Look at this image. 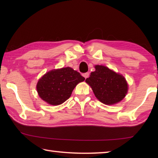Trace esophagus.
I'll use <instances>...</instances> for the list:
<instances>
[{
	"mask_svg": "<svg viewBox=\"0 0 158 158\" xmlns=\"http://www.w3.org/2000/svg\"><path fill=\"white\" fill-rule=\"evenodd\" d=\"M83 76H84V77L85 79H86V78H88V77H89V73H86L83 74Z\"/></svg>",
	"mask_w": 158,
	"mask_h": 158,
	"instance_id": "esophagus-1",
	"label": "esophagus"
}]
</instances>
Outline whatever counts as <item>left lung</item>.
<instances>
[{"mask_svg": "<svg viewBox=\"0 0 158 158\" xmlns=\"http://www.w3.org/2000/svg\"><path fill=\"white\" fill-rule=\"evenodd\" d=\"M95 68L85 82L91 87L95 97L108 105L121 102L128 90L124 77L103 65H95Z\"/></svg>", "mask_w": 158, "mask_h": 158, "instance_id": "obj_1", "label": "left lung"}]
</instances>
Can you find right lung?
Listing matches in <instances>:
<instances>
[{
  "label": "right lung",
  "instance_id": "right-lung-1",
  "mask_svg": "<svg viewBox=\"0 0 158 158\" xmlns=\"http://www.w3.org/2000/svg\"><path fill=\"white\" fill-rule=\"evenodd\" d=\"M84 80L79 73L69 67L53 69L39 79L37 91L44 101L56 106L69 99L76 85Z\"/></svg>",
  "mask_w": 158,
  "mask_h": 158
}]
</instances>
